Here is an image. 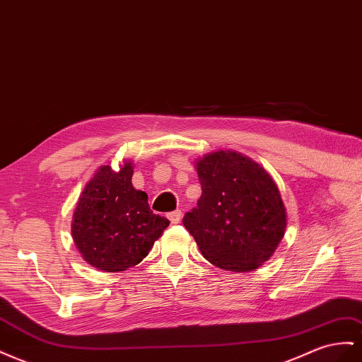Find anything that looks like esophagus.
Listing matches in <instances>:
<instances>
[{"mask_svg":"<svg viewBox=\"0 0 362 362\" xmlns=\"http://www.w3.org/2000/svg\"><path fill=\"white\" fill-rule=\"evenodd\" d=\"M169 219L172 223H178L181 221V210H173L169 213Z\"/></svg>","mask_w":362,"mask_h":362,"instance_id":"1","label":"esophagus"}]
</instances>
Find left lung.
Listing matches in <instances>:
<instances>
[{
  "mask_svg": "<svg viewBox=\"0 0 362 362\" xmlns=\"http://www.w3.org/2000/svg\"><path fill=\"white\" fill-rule=\"evenodd\" d=\"M202 194L182 223L214 267L256 269L276 251L286 228V210L276 182L257 163L231 151L197 163Z\"/></svg>",
  "mask_w": 362,
  "mask_h": 362,
  "instance_id": "1",
  "label": "left lung"
}]
</instances>
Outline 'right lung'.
Segmentation results:
<instances>
[{"instance_id":"add662e5","label":"right lung","mask_w":362,"mask_h":362,"mask_svg":"<svg viewBox=\"0 0 362 362\" xmlns=\"http://www.w3.org/2000/svg\"><path fill=\"white\" fill-rule=\"evenodd\" d=\"M132 173L131 163H124L120 170L102 165L74 210L71 234L76 247L90 265L105 272L140 263L170 223L151 210L148 194L134 189Z\"/></svg>"}]
</instances>
